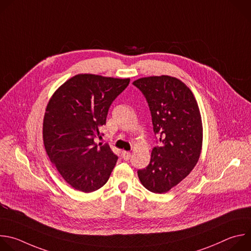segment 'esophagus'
<instances>
[{"instance_id":"esophagus-1","label":"esophagus","mask_w":251,"mask_h":251,"mask_svg":"<svg viewBox=\"0 0 251 251\" xmlns=\"http://www.w3.org/2000/svg\"><path fill=\"white\" fill-rule=\"evenodd\" d=\"M130 155H131V153L129 151H125L124 150V151L122 152V156L125 160H128L130 158Z\"/></svg>"}]
</instances>
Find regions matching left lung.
Wrapping results in <instances>:
<instances>
[{
    "label": "left lung",
    "instance_id": "left-lung-1",
    "mask_svg": "<svg viewBox=\"0 0 251 251\" xmlns=\"http://www.w3.org/2000/svg\"><path fill=\"white\" fill-rule=\"evenodd\" d=\"M132 84L146 99L153 131L160 141L152 149L147 167L138 170L137 175L150 192L166 193L190 174L200 158L201 114L192 91L175 77H144Z\"/></svg>",
    "mask_w": 251,
    "mask_h": 251
}]
</instances>
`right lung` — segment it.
I'll list each match as a JSON object with an SVG mask.
<instances>
[{"label":"right lung","instance_id":"1","mask_svg":"<svg viewBox=\"0 0 251 251\" xmlns=\"http://www.w3.org/2000/svg\"><path fill=\"white\" fill-rule=\"evenodd\" d=\"M130 79L78 74L61 85L49 100L43 119L46 153L63 179L90 193L103 187L118 156L109 144H97L114 100Z\"/></svg>","mask_w":251,"mask_h":251}]
</instances>
